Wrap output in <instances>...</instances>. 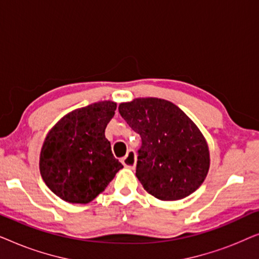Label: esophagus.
<instances>
[{
    "mask_svg": "<svg viewBox=\"0 0 259 259\" xmlns=\"http://www.w3.org/2000/svg\"><path fill=\"white\" fill-rule=\"evenodd\" d=\"M121 162H122V165L125 166V167H128V168L136 167V164H137L136 152H134L133 150H128V152H127V154H126V157H123L121 159Z\"/></svg>",
    "mask_w": 259,
    "mask_h": 259,
    "instance_id": "esophagus-1",
    "label": "esophagus"
}]
</instances>
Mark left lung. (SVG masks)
Returning <instances> with one entry per match:
<instances>
[{
	"instance_id": "1",
	"label": "left lung",
	"mask_w": 259,
	"mask_h": 259,
	"mask_svg": "<svg viewBox=\"0 0 259 259\" xmlns=\"http://www.w3.org/2000/svg\"><path fill=\"white\" fill-rule=\"evenodd\" d=\"M120 115L141 138L136 176L160 200L193 193L206 178L210 154L203 134L172 102L136 99L119 106Z\"/></svg>"
}]
</instances>
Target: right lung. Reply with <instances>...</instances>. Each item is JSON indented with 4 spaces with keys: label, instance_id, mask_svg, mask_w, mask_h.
I'll return each mask as SVG.
<instances>
[{
    "label": "right lung",
    "instance_id": "obj_1",
    "mask_svg": "<svg viewBox=\"0 0 259 259\" xmlns=\"http://www.w3.org/2000/svg\"><path fill=\"white\" fill-rule=\"evenodd\" d=\"M115 109L112 101L76 109L63 116L46 138L40 172L46 185L61 199L90 203L123 167L105 137Z\"/></svg>",
    "mask_w": 259,
    "mask_h": 259
}]
</instances>
